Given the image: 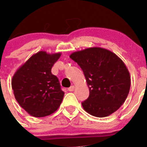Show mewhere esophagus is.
Masks as SVG:
<instances>
[{
  "label": "esophagus",
  "instance_id": "esophagus-1",
  "mask_svg": "<svg viewBox=\"0 0 147 147\" xmlns=\"http://www.w3.org/2000/svg\"><path fill=\"white\" fill-rule=\"evenodd\" d=\"M74 90H75V86H74V85H72V86L69 87V88H68V91H69V92H72Z\"/></svg>",
  "mask_w": 147,
  "mask_h": 147
}]
</instances>
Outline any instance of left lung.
<instances>
[{
	"instance_id": "8db88e82",
	"label": "left lung",
	"mask_w": 147,
	"mask_h": 147,
	"mask_svg": "<svg viewBox=\"0 0 147 147\" xmlns=\"http://www.w3.org/2000/svg\"><path fill=\"white\" fill-rule=\"evenodd\" d=\"M69 57L83 71L90 95L82 102L83 109L103 118L116 111L125 102L131 77L124 62L110 50L90 47L72 53Z\"/></svg>"
}]
</instances>
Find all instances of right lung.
<instances>
[{"label": "right lung", "instance_id": "add662e5", "mask_svg": "<svg viewBox=\"0 0 147 147\" xmlns=\"http://www.w3.org/2000/svg\"><path fill=\"white\" fill-rule=\"evenodd\" d=\"M60 52L49 54L40 51L33 55L16 71L11 86L16 100L34 117H45L59 108L65 92L52 68Z\"/></svg>", "mask_w": 147, "mask_h": 147}]
</instances>
